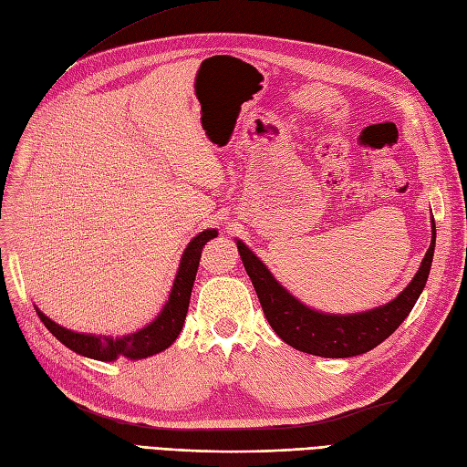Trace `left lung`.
Listing matches in <instances>:
<instances>
[{
  "label": "left lung",
  "mask_w": 467,
  "mask_h": 467,
  "mask_svg": "<svg viewBox=\"0 0 467 467\" xmlns=\"http://www.w3.org/2000/svg\"><path fill=\"white\" fill-rule=\"evenodd\" d=\"M434 246L436 224L432 217V243H430L414 278L394 300L385 306L367 309V312L326 314L302 304L296 296H292L274 278L265 262L236 238L238 254H241L244 270L253 280L262 312H265L272 329L290 348L327 358H345L367 353L392 336L394 329L410 314L424 290L430 266H432Z\"/></svg>",
  "instance_id": "1"
}]
</instances>
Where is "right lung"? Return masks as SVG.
<instances>
[{
    "mask_svg": "<svg viewBox=\"0 0 467 467\" xmlns=\"http://www.w3.org/2000/svg\"><path fill=\"white\" fill-rule=\"evenodd\" d=\"M217 234H219L217 229H207L199 233L193 241L187 244L182 260H179V268L175 274L171 292H170V297H167L163 309L158 314V317L151 321V324L134 333H128V336H119V337L92 336V333H78V331H70L63 326H58L53 319L47 317L39 307H35L37 309V316L41 317L45 327L49 329L58 341L67 345L70 351H75L82 357L97 358V361H116V358L124 357V358H131V361H138V358L158 355L170 348L183 329L201 253L211 238H214Z\"/></svg>",
    "mask_w": 467,
    "mask_h": 467,
    "instance_id": "obj_1",
    "label": "right lung"
}]
</instances>
